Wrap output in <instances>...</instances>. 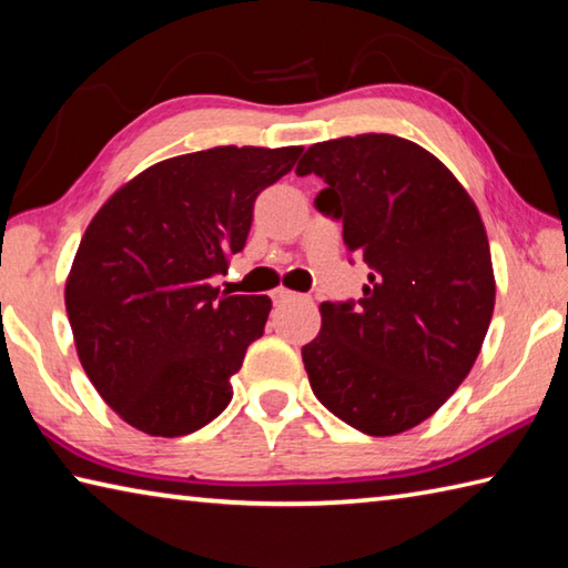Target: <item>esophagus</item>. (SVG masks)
<instances>
[{
	"label": "esophagus",
	"instance_id": "1",
	"mask_svg": "<svg viewBox=\"0 0 568 568\" xmlns=\"http://www.w3.org/2000/svg\"><path fill=\"white\" fill-rule=\"evenodd\" d=\"M295 293L293 291H287V287H277V291L273 293V301L275 303H291V301H295Z\"/></svg>",
	"mask_w": 568,
	"mask_h": 568
}]
</instances>
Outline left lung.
<instances>
[{"label":"left lung","instance_id":"obj_1","mask_svg":"<svg viewBox=\"0 0 568 568\" xmlns=\"http://www.w3.org/2000/svg\"><path fill=\"white\" fill-rule=\"evenodd\" d=\"M325 180L315 207L368 263L358 303H323L303 345L311 388L368 436L418 426L474 368L496 303L484 220L428 150L396 134L315 142L295 168Z\"/></svg>","mask_w":568,"mask_h":568}]
</instances>
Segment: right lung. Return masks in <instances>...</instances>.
<instances>
[{
  "mask_svg": "<svg viewBox=\"0 0 568 568\" xmlns=\"http://www.w3.org/2000/svg\"><path fill=\"white\" fill-rule=\"evenodd\" d=\"M303 148H213L142 170L92 217L67 275L74 348L104 403L150 436L207 426L263 335L271 297L210 277L245 247L255 197Z\"/></svg>",
  "mask_w": 568,
  "mask_h": 568,
  "instance_id": "obj_1",
  "label": "right lung"
}]
</instances>
